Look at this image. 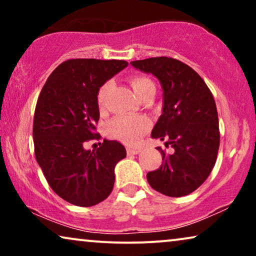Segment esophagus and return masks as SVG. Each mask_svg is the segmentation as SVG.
<instances>
[{"label":"esophagus","mask_w":256,"mask_h":256,"mask_svg":"<svg viewBox=\"0 0 256 256\" xmlns=\"http://www.w3.org/2000/svg\"><path fill=\"white\" fill-rule=\"evenodd\" d=\"M141 152V148H127V154L128 155H136V154Z\"/></svg>","instance_id":"obj_1"}]
</instances>
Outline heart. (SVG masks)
<instances>
[{"mask_svg":"<svg viewBox=\"0 0 256 256\" xmlns=\"http://www.w3.org/2000/svg\"><path fill=\"white\" fill-rule=\"evenodd\" d=\"M129 82L136 93V96L141 98L143 93L149 87L154 86L152 82L146 76H134L129 79ZM112 87L110 82H106L100 86L96 93V102L100 110H102L106 104L107 96ZM150 122L144 116H127V115H120L113 118L107 127L108 135L112 138L118 140V141L127 143V144H136L141 136L149 128Z\"/></svg>","mask_w":256,"mask_h":256,"instance_id":"b5f03b06","label":"heart"}]
</instances>
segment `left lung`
<instances>
[{
	"label": "left lung",
	"instance_id": "obj_1",
	"mask_svg": "<svg viewBox=\"0 0 256 256\" xmlns=\"http://www.w3.org/2000/svg\"><path fill=\"white\" fill-rule=\"evenodd\" d=\"M130 64L152 73L163 88V110L152 138L166 141L172 152L162 154V166L146 174L154 190L183 197L210 176L218 156L220 132L214 98L202 76L177 59L155 57Z\"/></svg>",
	"mask_w": 256,
	"mask_h": 256
}]
</instances>
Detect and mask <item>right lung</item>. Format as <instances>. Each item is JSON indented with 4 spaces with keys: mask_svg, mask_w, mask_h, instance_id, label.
I'll list each match as a JSON object with an SVG mask.
<instances>
[{
    "mask_svg": "<svg viewBox=\"0 0 256 256\" xmlns=\"http://www.w3.org/2000/svg\"><path fill=\"white\" fill-rule=\"evenodd\" d=\"M126 60L68 59L48 76L38 96L34 116V155L48 185L73 205L88 208L113 190L114 168L124 158V146L104 140L86 150L96 132L100 86L127 68Z\"/></svg>",
    "mask_w": 256,
    "mask_h": 256,
    "instance_id": "add662e5",
    "label": "right lung"
}]
</instances>
